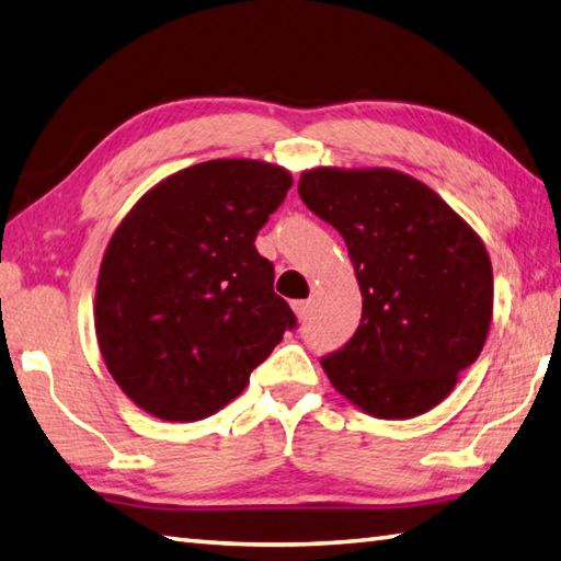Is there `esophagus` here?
Masks as SVG:
<instances>
[{
    "label": "esophagus",
    "mask_w": 561,
    "mask_h": 561,
    "mask_svg": "<svg viewBox=\"0 0 561 561\" xmlns=\"http://www.w3.org/2000/svg\"><path fill=\"white\" fill-rule=\"evenodd\" d=\"M291 309H294L296 318H306L311 311V301H291Z\"/></svg>",
    "instance_id": "34e87169"
}]
</instances>
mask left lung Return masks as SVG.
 <instances>
[{
    "label": "left lung",
    "instance_id": "1",
    "mask_svg": "<svg viewBox=\"0 0 561 561\" xmlns=\"http://www.w3.org/2000/svg\"><path fill=\"white\" fill-rule=\"evenodd\" d=\"M299 196L353 260L362 318L321 359L328 379L375 419H415L477 362L493 311L489 252L431 186L389 168H313Z\"/></svg>",
    "mask_w": 561,
    "mask_h": 561
}]
</instances>
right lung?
Returning a JSON list of instances; mask_svg holds the SVG:
<instances>
[{"instance_id":"add662e5","label":"right lung","mask_w":561,"mask_h":561,"mask_svg":"<svg viewBox=\"0 0 561 561\" xmlns=\"http://www.w3.org/2000/svg\"><path fill=\"white\" fill-rule=\"evenodd\" d=\"M291 186L262 160H208L164 178L108 240L94 328L108 375L138 409L202 421L248 387L296 316L274 294L257 230Z\"/></svg>"}]
</instances>
